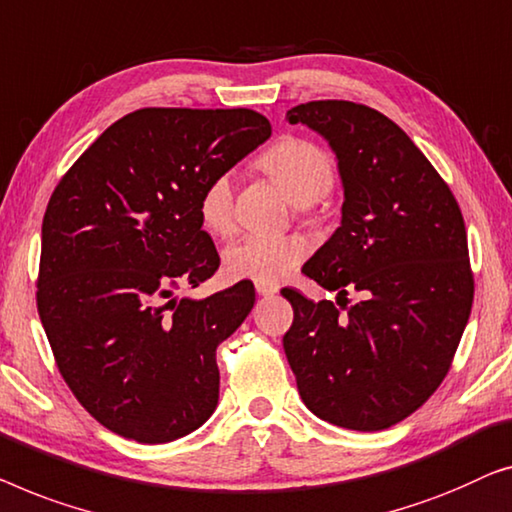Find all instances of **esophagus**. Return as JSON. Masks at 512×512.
Masks as SVG:
<instances>
[{
    "label": "esophagus",
    "instance_id": "1",
    "mask_svg": "<svg viewBox=\"0 0 512 512\" xmlns=\"http://www.w3.org/2000/svg\"><path fill=\"white\" fill-rule=\"evenodd\" d=\"M255 290L259 297H273V294H278L280 287L271 285V283H255Z\"/></svg>",
    "mask_w": 512,
    "mask_h": 512
}]
</instances>
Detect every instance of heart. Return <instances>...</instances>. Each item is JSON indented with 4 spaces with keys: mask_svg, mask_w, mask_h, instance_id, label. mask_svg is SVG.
Returning <instances> with one entry per match:
<instances>
[{
    "mask_svg": "<svg viewBox=\"0 0 512 512\" xmlns=\"http://www.w3.org/2000/svg\"><path fill=\"white\" fill-rule=\"evenodd\" d=\"M259 164L294 204L306 206L325 197L334 185V167L325 150L315 143L285 136L273 143ZM199 218L215 234H229L234 227V174L225 171L206 183L199 197ZM308 253L301 236L248 234L229 243L225 269L232 278L255 283H280Z\"/></svg>",
    "mask_w": 512,
    "mask_h": 512,
    "instance_id": "heart-1",
    "label": "heart"
}]
</instances>
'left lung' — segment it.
<instances>
[{
	"label": "left lung",
	"instance_id": "left-lung-1",
	"mask_svg": "<svg viewBox=\"0 0 512 512\" xmlns=\"http://www.w3.org/2000/svg\"><path fill=\"white\" fill-rule=\"evenodd\" d=\"M287 120L329 143L343 183L341 227L304 264L308 278L338 292L336 304L285 287L294 308L287 362L320 420L387 429L443 383L469 322L462 211L422 150L376 109L327 99L294 106ZM348 289L365 299L348 305Z\"/></svg>",
	"mask_w": 512,
	"mask_h": 512
}]
</instances>
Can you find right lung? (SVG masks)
<instances>
[{
  "mask_svg": "<svg viewBox=\"0 0 512 512\" xmlns=\"http://www.w3.org/2000/svg\"><path fill=\"white\" fill-rule=\"evenodd\" d=\"M271 136L250 109H141L106 129L48 201L37 306L57 369L115 434L169 443L218 406V345L255 306L241 280L176 297L220 266L199 197Z\"/></svg>",
  "mask_w": 512,
  "mask_h": 512,
  "instance_id": "1",
  "label": "right lung"
}]
</instances>
